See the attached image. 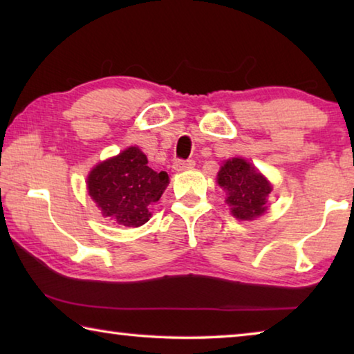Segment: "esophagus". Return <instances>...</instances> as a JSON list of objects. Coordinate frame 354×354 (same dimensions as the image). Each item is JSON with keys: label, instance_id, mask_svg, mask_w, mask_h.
<instances>
[{"label": "esophagus", "instance_id": "1", "mask_svg": "<svg viewBox=\"0 0 354 354\" xmlns=\"http://www.w3.org/2000/svg\"><path fill=\"white\" fill-rule=\"evenodd\" d=\"M195 167V160L187 159V160H183V159H178L175 160V164H173V169L176 171H185V170H192Z\"/></svg>", "mask_w": 354, "mask_h": 354}]
</instances>
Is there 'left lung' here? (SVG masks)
Returning a JSON list of instances; mask_svg holds the SVG:
<instances>
[{
  "mask_svg": "<svg viewBox=\"0 0 354 354\" xmlns=\"http://www.w3.org/2000/svg\"><path fill=\"white\" fill-rule=\"evenodd\" d=\"M217 181L226 190V203L236 218L253 220L266 212L272 185L245 159L226 160L218 171Z\"/></svg>",
  "mask_w": 354,
  "mask_h": 354,
  "instance_id": "left-lung-1",
  "label": "left lung"
}]
</instances>
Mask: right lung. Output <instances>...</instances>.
I'll return each mask as SVG.
<instances>
[{
  "label": "right lung",
  "instance_id": "add662e5",
  "mask_svg": "<svg viewBox=\"0 0 354 354\" xmlns=\"http://www.w3.org/2000/svg\"><path fill=\"white\" fill-rule=\"evenodd\" d=\"M169 185L165 171H154L137 147H131L95 167L87 179L88 195L104 217L123 226H142L151 217L149 209Z\"/></svg>",
  "mask_w": 354,
  "mask_h": 354
}]
</instances>
